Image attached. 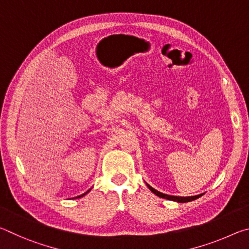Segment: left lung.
Listing matches in <instances>:
<instances>
[{
    "instance_id": "1",
    "label": "left lung",
    "mask_w": 249,
    "mask_h": 249,
    "mask_svg": "<svg viewBox=\"0 0 249 249\" xmlns=\"http://www.w3.org/2000/svg\"><path fill=\"white\" fill-rule=\"evenodd\" d=\"M147 187L149 188V190L155 193L156 196H158L159 197H163V199H167V200H171V201H176V202H180V203H185V202H190L197 199V197H200L202 195L199 196H169V195H165V193H161L157 190H155L154 188H151L149 184H147Z\"/></svg>"
}]
</instances>
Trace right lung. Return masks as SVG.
I'll return each mask as SVG.
<instances>
[{
  "mask_svg": "<svg viewBox=\"0 0 249 249\" xmlns=\"http://www.w3.org/2000/svg\"><path fill=\"white\" fill-rule=\"evenodd\" d=\"M89 191H90V190H89ZM89 191H87L86 193H83V195H82V196H77V197H81V196H86V195H87V193H88V192H89Z\"/></svg>",
  "mask_w": 249,
  "mask_h": 249,
  "instance_id": "1",
  "label": "right lung"
}]
</instances>
